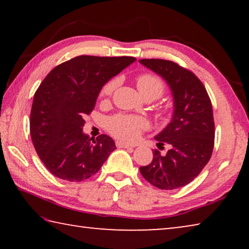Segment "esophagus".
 Masks as SVG:
<instances>
[{"label":"esophagus","instance_id":"1","mask_svg":"<svg viewBox=\"0 0 249 249\" xmlns=\"http://www.w3.org/2000/svg\"><path fill=\"white\" fill-rule=\"evenodd\" d=\"M115 145L117 148H133V146H130L128 144H125L123 142H116Z\"/></svg>","mask_w":249,"mask_h":249}]
</instances>
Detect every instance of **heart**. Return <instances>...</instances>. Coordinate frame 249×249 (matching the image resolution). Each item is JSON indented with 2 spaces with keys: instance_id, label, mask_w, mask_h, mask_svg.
Segmentation results:
<instances>
[{
  "instance_id": "b5f03b06",
  "label": "heart",
  "mask_w": 249,
  "mask_h": 249,
  "mask_svg": "<svg viewBox=\"0 0 249 249\" xmlns=\"http://www.w3.org/2000/svg\"><path fill=\"white\" fill-rule=\"evenodd\" d=\"M136 86L141 94L145 99L156 100L165 92V83L157 75L151 73H142L136 78ZM117 80L112 79L102 87L100 98L107 102L116 89ZM147 120L140 115L120 114L113 115L107 121V129L115 138L123 142H135L141 136L142 132L147 128Z\"/></svg>"
}]
</instances>
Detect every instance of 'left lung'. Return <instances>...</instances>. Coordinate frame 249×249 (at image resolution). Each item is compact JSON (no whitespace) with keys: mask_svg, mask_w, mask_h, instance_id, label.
<instances>
[{"mask_svg":"<svg viewBox=\"0 0 249 249\" xmlns=\"http://www.w3.org/2000/svg\"><path fill=\"white\" fill-rule=\"evenodd\" d=\"M140 62L166 80L174 95L175 111L169 125L156 136L158 148L170 145L166 155L158 149L142 176L161 190L184 187L200 175L213 153L214 129L211 99L201 80L189 69L165 59Z\"/></svg>","mask_w":249,"mask_h":249,"instance_id":"8db88e82","label":"left lung"}]
</instances>
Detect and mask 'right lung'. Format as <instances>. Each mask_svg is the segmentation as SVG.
<instances>
[{
  "mask_svg": "<svg viewBox=\"0 0 249 249\" xmlns=\"http://www.w3.org/2000/svg\"><path fill=\"white\" fill-rule=\"evenodd\" d=\"M135 60L84 54L46 75L34 95L29 129L37 155L53 176L71 182L86 180L116 149L107 135L95 140L84 135L83 116L93 111L104 84Z\"/></svg>",
  "mask_w": 249,
  "mask_h": 249,
  "instance_id": "obj_1",
  "label": "right lung"
}]
</instances>
